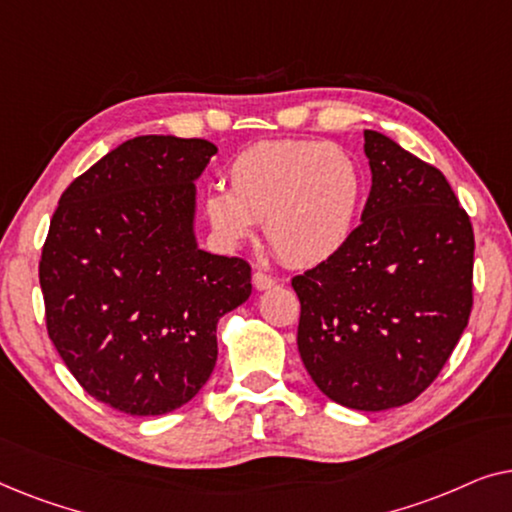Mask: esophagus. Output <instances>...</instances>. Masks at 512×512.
Returning a JSON list of instances; mask_svg holds the SVG:
<instances>
[{
	"label": "esophagus",
	"instance_id": "obj_1",
	"mask_svg": "<svg viewBox=\"0 0 512 512\" xmlns=\"http://www.w3.org/2000/svg\"><path fill=\"white\" fill-rule=\"evenodd\" d=\"M251 282H254L258 291H265V289H270V286H275V277H270L268 272H263V270H256L254 277H251Z\"/></svg>",
	"mask_w": 512,
	"mask_h": 512
}]
</instances>
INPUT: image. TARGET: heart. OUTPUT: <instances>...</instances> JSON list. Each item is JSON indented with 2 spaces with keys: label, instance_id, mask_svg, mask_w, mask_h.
<instances>
[{
  "label": "heart",
  "instance_id": "obj_1",
  "mask_svg": "<svg viewBox=\"0 0 512 512\" xmlns=\"http://www.w3.org/2000/svg\"><path fill=\"white\" fill-rule=\"evenodd\" d=\"M361 200L363 172L342 146L272 139L237 153L228 191H207L202 212L226 247H240L263 221L270 249L284 263L310 268L349 242Z\"/></svg>",
  "mask_w": 512,
  "mask_h": 512
}]
</instances>
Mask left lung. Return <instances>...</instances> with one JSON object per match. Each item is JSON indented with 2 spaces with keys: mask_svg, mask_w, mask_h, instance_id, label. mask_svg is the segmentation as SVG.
Wrapping results in <instances>:
<instances>
[{
  "mask_svg": "<svg viewBox=\"0 0 512 512\" xmlns=\"http://www.w3.org/2000/svg\"><path fill=\"white\" fill-rule=\"evenodd\" d=\"M363 139L373 186L361 223L291 286L314 384L375 412L415 401L457 347L473 310L475 237L438 167L375 130Z\"/></svg>",
  "mask_w": 512,
  "mask_h": 512,
  "instance_id": "obj_1",
  "label": "left lung"
}]
</instances>
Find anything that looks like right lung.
Masks as SVG:
<instances>
[{"mask_svg":"<svg viewBox=\"0 0 512 512\" xmlns=\"http://www.w3.org/2000/svg\"><path fill=\"white\" fill-rule=\"evenodd\" d=\"M214 153L207 139H128L67 186L41 249L48 338L86 394L128 415L191 401L216 324L251 293L244 258L195 244L193 181Z\"/></svg>","mask_w":512,"mask_h":512,"instance_id":"obj_1","label":"right lung"}]
</instances>
